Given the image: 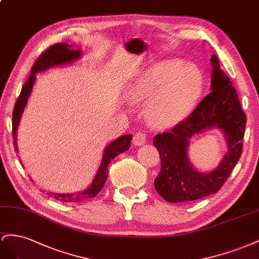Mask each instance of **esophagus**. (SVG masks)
I'll return each mask as SVG.
<instances>
[{"mask_svg": "<svg viewBox=\"0 0 259 259\" xmlns=\"http://www.w3.org/2000/svg\"><path fill=\"white\" fill-rule=\"evenodd\" d=\"M145 142H146L145 132H142V131L137 132L134 137V144L138 145V146H141V145L145 144Z\"/></svg>", "mask_w": 259, "mask_h": 259, "instance_id": "1", "label": "esophagus"}]
</instances>
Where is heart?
Wrapping results in <instances>:
<instances>
[{
    "mask_svg": "<svg viewBox=\"0 0 259 259\" xmlns=\"http://www.w3.org/2000/svg\"><path fill=\"white\" fill-rule=\"evenodd\" d=\"M203 89V75L197 66L180 60H166L147 68L131 85L132 101L145 102L152 122L174 125L193 109Z\"/></svg>",
    "mask_w": 259,
    "mask_h": 259,
    "instance_id": "obj_1",
    "label": "heart"
}]
</instances>
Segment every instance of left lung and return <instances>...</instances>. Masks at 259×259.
I'll return each mask as SVG.
<instances>
[{
  "mask_svg": "<svg viewBox=\"0 0 259 259\" xmlns=\"http://www.w3.org/2000/svg\"><path fill=\"white\" fill-rule=\"evenodd\" d=\"M210 61L211 92L186 119L153 140L161 164L154 186L169 203L191 202L216 193L241 157L246 116L231 80L220 68L217 56L212 54ZM211 127L224 132L228 153L213 171L199 173L188 159V141L194 134Z\"/></svg>",
  "mask_w": 259,
  "mask_h": 259,
  "instance_id": "left-lung-1",
  "label": "left lung"
}]
</instances>
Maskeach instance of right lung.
I'll return each mask as SVG.
<instances>
[{
  "mask_svg": "<svg viewBox=\"0 0 259 259\" xmlns=\"http://www.w3.org/2000/svg\"><path fill=\"white\" fill-rule=\"evenodd\" d=\"M71 46L67 43H56L54 46L50 47L47 51H44L43 53L39 56L38 60L34 63L31 68V75L26 81L23 89H21L20 95L18 97L16 104L14 107L13 112V142L14 146L16 151L17 149V130L18 125L21 119V116H23L24 109L28 103V99L30 97L32 88L34 85L35 81V73L40 71L47 70L51 67H55V66L65 65V64H70L73 61H77L81 56V51L80 50H72L70 49ZM132 136L131 135H125L120 138L114 140L113 142H110L104 150V154H103V159L101 162V166L99 170L95 175L92 183L90 187L85 189L84 191L77 192V193H67V194H61V193H51L49 192L48 195L53 197L57 201H61L64 203H75L82 201V199L92 198L104 187L106 182L107 176H108V165L109 162L112 161L117 155L120 153H123L124 151H128L130 147Z\"/></svg>",
  "mask_w": 259,
  "mask_h": 259,
  "instance_id": "right-lung-1",
  "label": "right lung"
}]
</instances>
